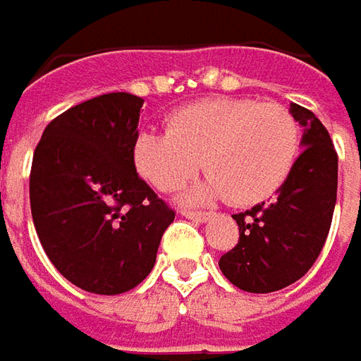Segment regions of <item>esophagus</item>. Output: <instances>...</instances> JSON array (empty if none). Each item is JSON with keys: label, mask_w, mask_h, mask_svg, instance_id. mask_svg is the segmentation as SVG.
I'll list each match as a JSON object with an SVG mask.
<instances>
[{"label": "esophagus", "mask_w": 361, "mask_h": 361, "mask_svg": "<svg viewBox=\"0 0 361 361\" xmlns=\"http://www.w3.org/2000/svg\"><path fill=\"white\" fill-rule=\"evenodd\" d=\"M180 214L197 222H207L210 219V212H200V210H180Z\"/></svg>", "instance_id": "34e87169"}]
</instances>
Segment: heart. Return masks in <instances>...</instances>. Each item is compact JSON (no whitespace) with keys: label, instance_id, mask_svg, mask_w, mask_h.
Returning <instances> with one entry per match:
<instances>
[{"label":"heart","instance_id":"1","mask_svg":"<svg viewBox=\"0 0 361 361\" xmlns=\"http://www.w3.org/2000/svg\"><path fill=\"white\" fill-rule=\"evenodd\" d=\"M298 123L286 109L248 99H204L175 111L166 130H142L133 161L157 190L173 192L200 171L209 176L190 200L228 197L256 204L286 183L298 159Z\"/></svg>","mask_w":361,"mask_h":361}]
</instances>
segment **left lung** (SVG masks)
Masks as SVG:
<instances>
[{
  "label": "left lung",
  "mask_w": 361,
  "mask_h": 361,
  "mask_svg": "<svg viewBox=\"0 0 361 361\" xmlns=\"http://www.w3.org/2000/svg\"><path fill=\"white\" fill-rule=\"evenodd\" d=\"M290 115L304 129V151L276 198L232 216L240 238L219 260L222 274L252 294L276 292L304 276L320 256L332 224L338 154L330 133L296 103H290Z\"/></svg>",
  "instance_id": "left-lung-1"
}]
</instances>
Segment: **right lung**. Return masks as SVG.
Instances as JSON below:
<instances>
[{"label":"right lung","mask_w":361,"mask_h":361,"mask_svg":"<svg viewBox=\"0 0 361 361\" xmlns=\"http://www.w3.org/2000/svg\"><path fill=\"white\" fill-rule=\"evenodd\" d=\"M141 97L107 93L45 127L29 176L31 216L53 266L85 292L115 296L141 284L175 220L137 175Z\"/></svg>","instance_id":"1"}]
</instances>
